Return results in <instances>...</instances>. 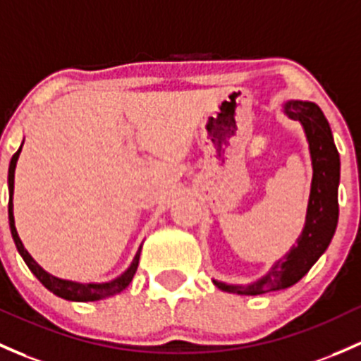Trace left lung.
Masks as SVG:
<instances>
[{"instance_id":"1","label":"left lung","mask_w":361,"mask_h":361,"mask_svg":"<svg viewBox=\"0 0 361 361\" xmlns=\"http://www.w3.org/2000/svg\"><path fill=\"white\" fill-rule=\"evenodd\" d=\"M283 112L290 119L299 121L310 147L311 178L308 209L305 228L298 237V244L283 257L271 264L267 275L250 283H226L212 280L218 289L242 295H257L282 290L298 283L318 261L331 244L339 219L337 188L341 178L339 152L324 112L317 104L306 100H287Z\"/></svg>"}]
</instances>
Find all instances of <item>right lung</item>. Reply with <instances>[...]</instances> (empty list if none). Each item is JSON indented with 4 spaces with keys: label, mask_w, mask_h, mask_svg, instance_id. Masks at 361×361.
<instances>
[{
    "label": "right lung",
    "mask_w": 361,
    "mask_h": 361,
    "mask_svg": "<svg viewBox=\"0 0 361 361\" xmlns=\"http://www.w3.org/2000/svg\"><path fill=\"white\" fill-rule=\"evenodd\" d=\"M24 145V142H22ZM22 145L18 147V150L15 152L13 157L10 161V168H8V193H10V200H8V221H10V230H11V237H13L15 245H17L18 254L24 257L25 264L29 267V270L36 275V279L47 287L48 290H51L53 294L59 295V298L67 299V301H79V302H86V301H100V299L111 298V295L119 294L121 290L126 289L128 286L131 283L133 276H135L136 268H138V261H140V254H142V245H140L138 250H136L135 257H133L130 268L126 271L121 273L117 279L109 280V282H93V283H81V282H72V280H66V279H59V276L51 275L47 270L39 267V264L34 261V257L27 252V249L24 247L22 244L20 237H18L17 228H15V218H13V183H15V168H17V161L18 155L22 152Z\"/></svg>",
    "instance_id": "add662e5"
}]
</instances>
